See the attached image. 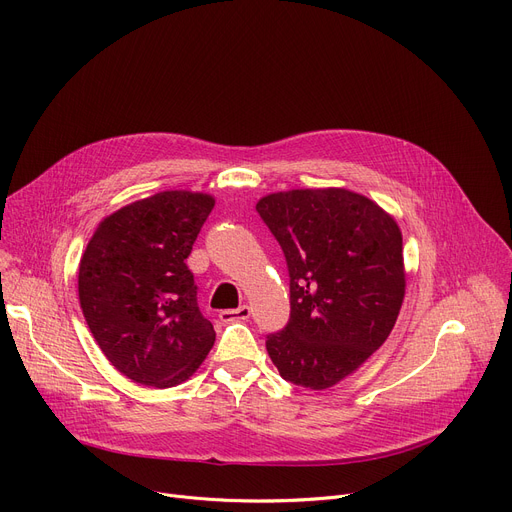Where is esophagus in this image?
Segmentation results:
<instances>
[{
    "mask_svg": "<svg viewBox=\"0 0 512 512\" xmlns=\"http://www.w3.org/2000/svg\"><path fill=\"white\" fill-rule=\"evenodd\" d=\"M250 318V307L242 305L238 309H223L219 313L221 322H240V320H248Z\"/></svg>",
    "mask_w": 512,
    "mask_h": 512,
    "instance_id": "34e87169",
    "label": "esophagus"
}]
</instances>
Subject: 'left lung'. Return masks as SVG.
I'll return each instance as SVG.
<instances>
[{"mask_svg":"<svg viewBox=\"0 0 512 512\" xmlns=\"http://www.w3.org/2000/svg\"><path fill=\"white\" fill-rule=\"evenodd\" d=\"M281 244L291 318L268 334L281 377L328 389L387 340L406 293L402 231L367 196L346 188L272 192L256 205Z\"/></svg>","mask_w":512,"mask_h":512,"instance_id":"obj_1","label":"left lung"}]
</instances>
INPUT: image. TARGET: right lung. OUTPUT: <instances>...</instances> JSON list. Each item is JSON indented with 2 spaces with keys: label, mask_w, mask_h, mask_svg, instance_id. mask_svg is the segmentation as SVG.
Instances as JSON below:
<instances>
[{
  "label": "right lung",
  "mask_w": 512,
  "mask_h": 512,
  "mask_svg": "<svg viewBox=\"0 0 512 512\" xmlns=\"http://www.w3.org/2000/svg\"><path fill=\"white\" fill-rule=\"evenodd\" d=\"M215 207L205 192L164 190L108 215L80 260L77 291L98 346L129 379L174 387L215 342L186 258Z\"/></svg>",
  "instance_id": "add662e5"
}]
</instances>
